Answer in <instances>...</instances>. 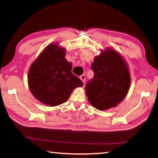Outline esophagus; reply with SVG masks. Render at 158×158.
Instances as JSON below:
<instances>
[{
    "instance_id": "obj_1",
    "label": "esophagus",
    "mask_w": 158,
    "mask_h": 158,
    "mask_svg": "<svg viewBox=\"0 0 158 158\" xmlns=\"http://www.w3.org/2000/svg\"><path fill=\"white\" fill-rule=\"evenodd\" d=\"M79 78H80V79L81 80L83 83H85V81H86V77H85V75H84V74L81 75V76L79 77Z\"/></svg>"
}]
</instances>
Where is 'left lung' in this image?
<instances>
[{"label":"left lung","instance_id":"obj_1","mask_svg":"<svg viewBox=\"0 0 158 158\" xmlns=\"http://www.w3.org/2000/svg\"><path fill=\"white\" fill-rule=\"evenodd\" d=\"M91 69L94 76L86 84L89 102L101 110L116 106L126 96L131 84L128 68L122 56L106 49L96 56Z\"/></svg>","mask_w":158,"mask_h":158}]
</instances>
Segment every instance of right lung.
Listing matches in <instances>:
<instances>
[{
  "label": "right lung",
  "mask_w": 158,
  "mask_h": 158,
  "mask_svg": "<svg viewBox=\"0 0 158 158\" xmlns=\"http://www.w3.org/2000/svg\"><path fill=\"white\" fill-rule=\"evenodd\" d=\"M65 49L49 44L32 63L28 84L32 95L44 104L55 106L69 99L75 88L83 82L72 73V63L64 58Z\"/></svg>",
  "instance_id": "add662e5"
}]
</instances>
